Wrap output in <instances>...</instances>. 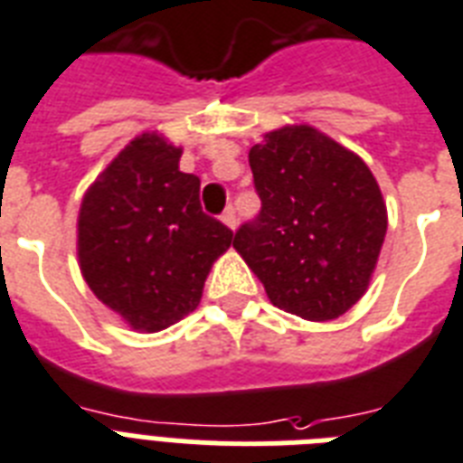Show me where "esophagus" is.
<instances>
[{
	"label": "esophagus",
	"mask_w": 463,
	"mask_h": 463,
	"mask_svg": "<svg viewBox=\"0 0 463 463\" xmlns=\"http://www.w3.org/2000/svg\"><path fill=\"white\" fill-rule=\"evenodd\" d=\"M222 222H224V224H227L229 229H236V213H234V208L224 210V214H222Z\"/></svg>",
	"instance_id": "1"
}]
</instances>
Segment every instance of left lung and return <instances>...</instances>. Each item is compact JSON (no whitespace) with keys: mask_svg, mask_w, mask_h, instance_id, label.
<instances>
[{"mask_svg":"<svg viewBox=\"0 0 463 463\" xmlns=\"http://www.w3.org/2000/svg\"><path fill=\"white\" fill-rule=\"evenodd\" d=\"M262 210L234 249L272 306L303 320L344 316L368 291L387 234L383 191L361 157L308 124L250 147Z\"/></svg>","mask_w":463,"mask_h":463,"instance_id":"1","label":"left lung"}]
</instances>
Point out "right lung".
Masks as SVG:
<instances>
[{"label":"right lung","mask_w":463,"mask_h":463,"mask_svg":"<svg viewBox=\"0 0 463 463\" xmlns=\"http://www.w3.org/2000/svg\"><path fill=\"white\" fill-rule=\"evenodd\" d=\"M179 146L143 131L80 201L76 253L85 284L136 332H160L198 308L232 229L201 208V179Z\"/></svg>","instance_id":"obj_1"}]
</instances>
